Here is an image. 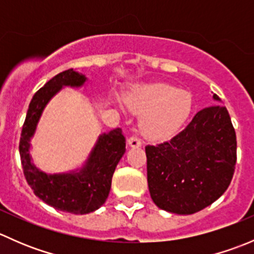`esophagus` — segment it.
Instances as JSON below:
<instances>
[{
  "mask_svg": "<svg viewBox=\"0 0 254 254\" xmlns=\"http://www.w3.org/2000/svg\"><path fill=\"white\" fill-rule=\"evenodd\" d=\"M127 143H129L131 147H139V146L142 145V141L140 137L137 136H131L129 140H127Z\"/></svg>",
  "mask_w": 254,
  "mask_h": 254,
  "instance_id": "esophagus-1",
  "label": "esophagus"
}]
</instances>
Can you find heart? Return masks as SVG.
Returning a JSON list of instances; mask_svg holds the SVG:
<instances>
[{"label":"heart","instance_id":"1","mask_svg":"<svg viewBox=\"0 0 254 254\" xmlns=\"http://www.w3.org/2000/svg\"><path fill=\"white\" fill-rule=\"evenodd\" d=\"M130 111L143 114L140 127L147 137L165 140L182 129L193 108L191 94L172 84L150 83L137 87L127 98Z\"/></svg>","mask_w":254,"mask_h":254}]
</instances>
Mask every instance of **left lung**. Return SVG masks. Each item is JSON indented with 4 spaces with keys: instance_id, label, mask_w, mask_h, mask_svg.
Wrapping results in <instances>:
<instances>
[{
    "instance_id": "obj_1",
    "label": "left lung",
    "mask_w": 254,
    "mask_h": 254,
    "mask_svg": "<svg viewBox=\"0 0 254 254\" xmlns=\"http://www.w3.org/2000/svg\"><path fill=\"white\" fill-rule=\"evenodd\" d=\"M214 99L220 101L214 94ZM236 132L226 107H206L170 141L145 147L151 198L160 209L189 215L229 188L237 160Z\"/></svg>"
}]
</instances>
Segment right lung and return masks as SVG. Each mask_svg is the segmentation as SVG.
I'll return each instance as SVG.
<instances>
[{
    "label": "right lung",
    "mask_w": 254,
    "mask_h": 254,
    "mask_svg": "<svg viewBox=\"0 0 254 254\" xmlns=\"http://www.w3.org/2000/svg\"><path fill=\"white\" fill-rule=\"evenodd\" d=\"M86 76L73 68L56 75L33 96L22 127L19 155L23 173L35 195L48 205L72 214H88L99 209L108 198L115 167L125 152V137L122 129L102 134L81 170L63 175H47L30 161V139L48 102L64 86L79 87Z\"/></svg>",
    "instance_id": "add662e5"
}]
</instances>
